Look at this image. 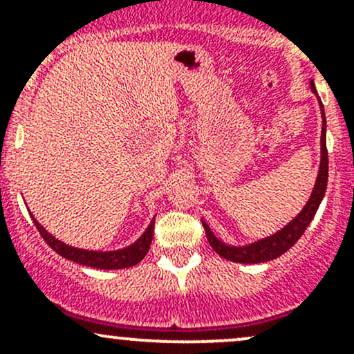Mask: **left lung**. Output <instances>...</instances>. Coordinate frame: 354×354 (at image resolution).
<instances>
[{
  "label": "left lung",
  "mask_w": 354,
  "mask_h": 354,
  "mask_svg": "<svg viewBox=\"0 0 354 354\" xmlns=\"http://www.w3.org/2000/svg\"><path fill=\"white\" fill-rule=\"evenodd\" d=\"M312 88L315 92V85L312 82ZM320 111H322L324 118V127H322V137H320V167H319V176H317L315 187H313L312 197H310L306 205L303 207L301 212L288 224L283 230L277 231L276 234L269 238H263V240L257 241V243L246 245V246H230L223 241L217 240L214 236V233L210 231V227L205 223L207 240H209L210 246L216 250V253H219L223 259L231 260V262H240V263H260V262H269V260L277 259L279 255H283L284 252H288L296 241L301 238V234L305 233V230L308 227V224L312 223L313 216H315L317 209H319L320 202H322L324 195H326L327 188V176H329V157H327V145H326V114H324V106L320 102Z\"/></svg>",
  "instance_id": "1"
}]
</instances>
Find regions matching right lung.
Listing matches in <instances>:
<instances>
[{
  "label": "right lung",
  "instance_id": "obj_1",
  "mask_svg": "<svg viewBox=\"0 0 354 354\" xmlns=\"http://www.w3.org/2000/svg\"><path fill=\"white\" fill-rule=\"evenodd\" d=\"M34 219L35 227L39 230L41 236L44 238V241L55 250L58 255L65 257L68 260H73V262L82 263V266L87 267H95V269H127V267H133L147 255L149 248H151L152 243V236H154V221L149 224V227L145 230V233L135 241L133 245H130L128 248L123 250H116V252H91V250H82V248H75V246H68L63 243V241L56 240L55 236L48 233L41 224L35 221V217L32 216Z\"/></svg>",
  "mask_w": 354,
  "mask_h": 354
}]
</instances>
